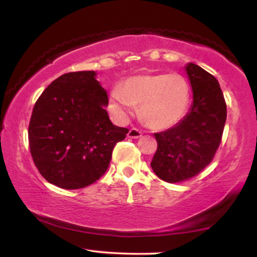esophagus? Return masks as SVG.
Returning a JSON list of instances; mask_svg holds the SVG:
<instances>
[{
    "label": "esophagus",
    "instance_id": "34e87169",
    "mask_svg": "<svg viewBox=\"0 0 257 257\" xmlns=\"http://www.w3.org/2000/svg\"><path fill=\"white\" fill-rule=\"evenodd\" d=\"M128 138H132V139H138L140 137L143 136L142 131H140L139 128H136V127H132L131 130L128 131Z\"/></svg>",
    "mask_w": 257,
    "mask_h": 257
}]
</instances>
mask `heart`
I'll list each match as a JSON object with an SVG mask.
<instances>
[{
  "label": "heart",
  "instance_id": "1",
  "mask_svg": "<svg viewBox=\"0 0 257 257\" xmlns=\"http://www.w3.org/2000/svg\"><path fill=\"white\" fill-rule=\"evenodd\" d=\"M191 90L178 73L140 75L126 79L120 89L111 93V108L127 117L140 106L143 120L154 130L170 128L184 118L189 105Z\"/></svg>",
  "mask_w": 257,
  "mask_h": 257
}]
</instances>
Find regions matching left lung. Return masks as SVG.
<instances>
[{"label": "left lung", "mask_w": 257, "mask_h": 257, "mask_svg": "<svg viewBox=\"0 0 257 257\" xmlns=\"http://www.w3.org/2000/svg\"><path fill=\"white\" fill-rule=\"evenodd\" d=\"M186 71L193 89L189 112L172 128L154 133L158 149L151 166L170 184L189 180L212 163L227 118L226 100L215 77L194 63Z\"/></svg>", "instance_id": "1"}]
</instances>
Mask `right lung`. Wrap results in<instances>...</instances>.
I'll use <instances>...</instances> for the list:
<instances>
[{"mask_svg": "<svg viewBox=\"0 0 257 257\" xmlns=\"http://www.w3.org/2000/svg\"><path fill=\"white\" fill-rule=\"evenodd\" d=\"M94 71L64 73L35 103L28 137L35 166L50 184L79 189L103 177L128 130L108 119Z\"/></svg>", "mask_w": 257, "mask_h": 257, "instance_id": "right-lung-1", "label": "right lung"}]
</instances>
